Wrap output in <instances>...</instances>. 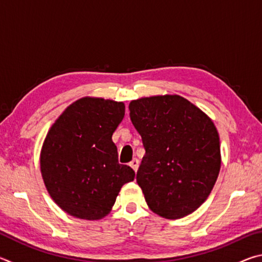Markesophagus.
<instances>
[{
  "label": "esophagus",
  "mask_w": 262,
  "mask_h": 262,
  "mask_svg": "<svg viewBox=\"0 0 262 262\" xmlns=\"http://www.w3.org/2000/svg\"><path fill=\"white\" fill-rule=\"evenodd\" d=\"M129 165H130V167L133 168V170L136 172L137 168H139V161H137V158L133 159V161L129 163Z\"/></svg>",
  "instance_id": "1"
}]
</instances>
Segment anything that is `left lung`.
<instances>
[{
    "label": "left lung",
    "mask_w": 262,
    "mask_h": 262,
    "mask_svg": "<svg viewBox=\"0 0 262 262\" xmlns=\"http://www.w3.org/2000/svg\"><path fill=\"white\" fill-rule=\"evenodd\" d=\"M129 111L145 149L136 181L147 205L168 220L192 214L209 196L220 173L214 122L178 95L132 100Z\"/></svg>",
    "instance_id": "obj_1"
}]
</instances>
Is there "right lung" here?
I'll return each mask as SVG.
<instances>
[{
	"label": "right lung",
	"mask_w": 262,
	"mask_h": 262,
	"mask_svg": "<svg viewBox=\"0 0 262 262\" xmlns=\"http://www.w3.org/2000/svg\"><path fill=\"white\" fill-rule=\"evenodd\" d=\"M125 117V104L84 97L69 105L43 141L40 170L51 198L82 220H100L135 172L118 162L112 135Z\"/></svg>",
	"instance_id": "1"
}]
</instances>
